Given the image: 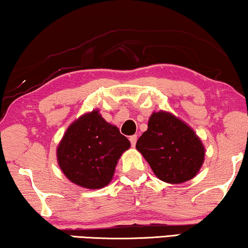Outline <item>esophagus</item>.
<instances>
[{
  "label": "esophagus",
  "instance_id": "1",
  "mask_svg": "<svg viewBox=\"0 0 248 248\" xmlns=\"http://www.w3.org/2000/svg\"><path fill=\"white\" fill-rule=\"evenodd\" d=\"M136 141H138V135H132V136H130V142H131L132 146H135Z\"/></svg>",
  "mask_w": 248,
  "mask_h": 248
}]
</instances>
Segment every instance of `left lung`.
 Listing matches in <instances>:
<instances>
[{"instance_id": "8db88e82", "label": "left lung", "mask_w": 248, "mask_h": 248, "mask_svg": "<svg viewBox=\"0 0 248 248\" xmlns=\"http://www.w3.org/2000/svg\"><path fill=\"white\" fill-rule=\"evenodd\" d=\"M136 149L156 177L169 184L192 179L204 159V148L195 132L166 112L151 115L148 131L140 136Z\"/></svg>"}]
</instances>
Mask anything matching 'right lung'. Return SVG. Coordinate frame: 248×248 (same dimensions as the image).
<instances>
[{"instance_id":"1","label":"right lung","mask_w":248,"mask_h":248,"mask_svg":"<svg viewBox=\"0 0 248 248\" xmlns=\"http://www.w3.org/2000/svg\"><path fill=\"white\" fill-rule=\"evenodd\" d=\"M130 145L126 136L94 110L68 127L57 156L60 169L71 182L99 189L112 180L121 154Z\"/></svg>"}]
</instances>
